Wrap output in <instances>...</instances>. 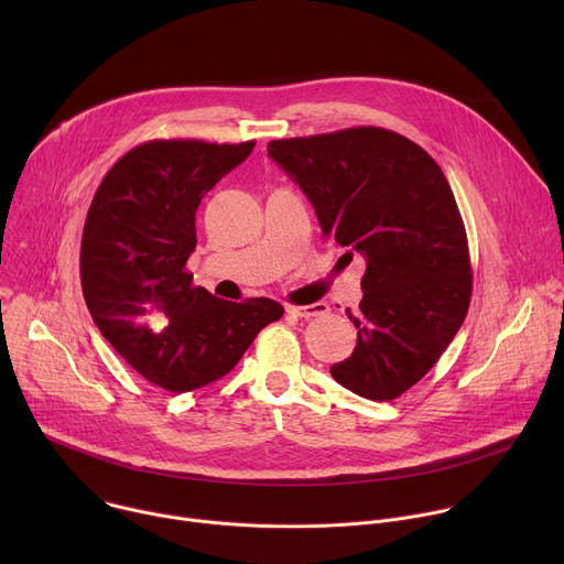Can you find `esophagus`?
<instances>
[{
    "instance_id": "34e87169",
    "label": "esophagus",
    "mask_w": 564,
    "mask_h": 564,
    "mask_svg": "<svg viewBox=\"0 0 564 564\" xmlns=\"http://www.w3.org/2000/svg\"><path fill=\"white\" fill-rule=\"evenodd\" d=\"M290 314L301 316V318H314V316H324L328 314V303H310V305H288L285 307Z\"/></svg>"
}]
</instances>
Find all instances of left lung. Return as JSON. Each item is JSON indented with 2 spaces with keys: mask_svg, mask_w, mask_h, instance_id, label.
I'll return each mask as SVG.
<instances>
[{
  "mask_svg": "<svg viewBox=\"0 0 564 564\" xmlns=\"http://www.w3.org/2000/svg\"><path fill=\"white\" fill-rule=\"evenodd\" d=\"M321 231L366 259L352 355L330 368L348 390L390 401L442 357L470 303L466 229L451 185L413 140L381 127L272 140Z\"/></svg>",
  "mask_w": 564,
  "mask_h": 564,
  "instance_id": "left-lung-1",
  "label": "left lung"
}]
</instances>
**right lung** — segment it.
Listing matches in <instances>:
<instances>
[{
	"label": "right lung",
	"instance_id": "1",
	"mask_svg": "<svg viewBox=\"0 0 564 564\" xmlns=\"http://www.w3.org/2000/svg\"><path fill=\"white\" fill-rule=\"evenodd\" d=\"M254 140H149L102 178L83 231L79 279L102 337L147 381L189 392L225 377L283 316L272 299L223 301L192 283L196 209Z\"/></svg>",
	"mask_w": 564,
	"mask_h": 564
}]
</instances>
